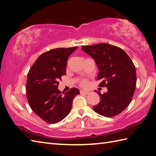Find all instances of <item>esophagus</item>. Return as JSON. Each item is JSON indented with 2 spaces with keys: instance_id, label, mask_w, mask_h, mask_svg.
Listing matches in <instances>:
<instances>
[{
  "instance_id": "obj_1",
  "label": "esophagus",
  "mask_w": 156,
  "mask_h": 156,
  "mask_svg": "<svg viewBox=\"0 0 156 156\" xmlns=\"http://www.w3.org/2000/svg\"><path fill=\"white\" fill-rule=\"evenodd\" d=\"M89 93H90V92H88V91H85V90H80V94H88Z\"/></svg>"
}]
</instances>
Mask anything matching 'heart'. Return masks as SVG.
Here are the masks:
<instances>
[{
  "instance_id": "obj_1",
  "label": "heart",
  "mask_w": 156,
  "mask_h": 156,
  "mask_svg": "<svg viewBox=\"0 0 156 156\" xmlns=\"http://www.w3.org/2000/svg\"><path fill=\"white\" fill-rule=\"evenodd\" d=\"M80 84L83 87H87V84H88L87 80H86V79H82V80H81V81L80 82Z\"/></svg>"
}]
</instances>
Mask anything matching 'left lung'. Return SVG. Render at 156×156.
I'll use <instances>...</instances> for the list:
<instances>
[{"instance_id":"1","label":"left lung","mask_w":156,"mask_h":156,"mask_svg":"<svg viewBox=\"0 0 156 156\" xmlns=\"http://www.w3.org/2000/svg\"><path fill=\"white\" fill-rule=\"evenodd\" d=\"M82 50L94 59L99 72V86L106 87L103 94L98 92L100 102L94 106L97 113L112 117L127 108L136 87V70L133 62L122 49L107 44L82 46Z\"/></svg>"}]
</instances>
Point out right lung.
Returning <instances> with one entry per match:
<instances>
[{
    "label": "right lung",
    "mask_w": 156,
    "mask_h": 156,
    "mask_svg": "<svg viewBox=\"0 0 156 156\" xmlns=\"http://www.w3.org/2000/svg\"><path fill=\"white\" fill-rule=\"evenodd\" d=\"M78 47L56 48L42 54L31 66L27 74L26 90L30 107L42 120L57 123L70 112L78 88L62 93L59 80L66 74L67 60Z\"/></svg>",
    "instance_id": "right-lung-1"
}]
</instances>
